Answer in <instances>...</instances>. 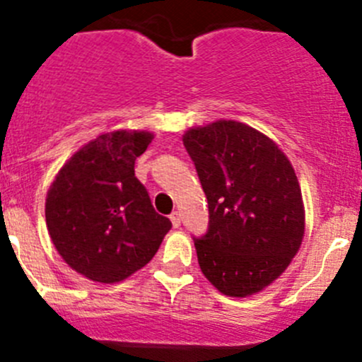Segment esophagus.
<instances>
[{"instance_id":"obj_1","label":"esophagus","mask_w":362,"mask_h":362,"mask_svg":"<svg viewBox=\"0 0 362 362\" xmlns=\"http://www.w3.org/2000/svg\"><path fill=\"white\" fill-rule=\"evenodd\" d=\"M171 218V223H173V227H180V221H182V218H180V212H173V214L170 216Z\"/></svg>"}]
</instances>
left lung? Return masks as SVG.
<instances>
[{
    "label": "left lung",
    "mask_w": 362,
    "mask_h": 362,
    "mask_svg": "<svg viewBox=\"0 0 362 362\" xmlns=\"http://www.w3.org/2000/svg\"><path fill=\"white\" fill-rule=\"evenodd\" d=\"M209 202V230L194 239L198 264L219 293H261L302 246L305 211L291 162L268 135L219 119L182 137Z\"/></svg>",
    "instance_id": "left-lung-1"
}]
</instances>
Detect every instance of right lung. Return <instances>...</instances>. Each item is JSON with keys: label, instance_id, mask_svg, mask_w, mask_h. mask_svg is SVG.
I'll use <instances>...</instances> for the list:
<instances>
[{"label": "right lung", "instance_id": "right-lung-1", "mask_svg": "<svg viewBox=\"0 0 362 362\" xmlns=\"http://www.w3.org/2000/svg\"><path fill=\"white\" fill-rule=\"evenodd\" d=\"M151 132L114 130L83 144L46 197V227L60 257L93 282L116 284L153 259L171 221L134 173Z\"/></svg>", "mask_w": 362, "mask_h": 362}]
</instances>
